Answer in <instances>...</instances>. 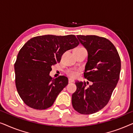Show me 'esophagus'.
I'll return each instance as SVG.
<instances>
[{"label":"esophagus","instance_id":"1","mask_svg":"<svg viewBox=\"0 0 133 133\" xmlns=\"http://www.w3.org/2000/svg\"><path fill=\"white\" fill-rule=\"evenodd\" d=\"M68 82H69V83H71V82H74V81L72 79H69Z\"/></svg>","mask_w":133,"mask_h":133}]
</instances>
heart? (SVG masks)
I'll return each instance as SVG.
<instances>
[{
  "mask_svg": "<svg viewBox=\"0 0 133 133\" xmlns=\"http://www.w3.org/2000/svg\"><path fill=\"white\" fill-rule=\"evenodd\" d=\"M66 73L69 76H70V77L72 78H75L78 76V74H79V72H78V71L77 70H68V71L66 72Z\"/></svg>",
  "mask_w": 133,
  "mask_h": 133,
  "instance_id": "obj_1",
  "label": "heart"
}]
</instances>
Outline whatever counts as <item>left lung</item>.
I'll return each mask as SVG.
<instances>
[{
    "label": "left lung",
    "mask_w": 133,
    "mask_h": 133,
    "mask_svg": "<svg viewBox=\"0 0 133 133\" xmlns=\"http://www.w3.org/2000/svg\"><path fill=\"white\" fill-rule=\"evenodd\" d=\"M77 37L88 52L84 76L92 84L87 87L86 82H76L72 105L79 113L91 114L102 110L110 101L119 79L121 59L116 47L106 38L92 35Z\"/></svg>",
    "instance_id": "1"
}]
</instances>
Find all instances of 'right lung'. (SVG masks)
<instances>
[{"label":"right lung","mask_w":133,"mask_h":133,"mask_svg":"<svg viewBox=\"0 0 133 133\" xmlns=\"http://www.w3.org/2000/svg\"><path fill=\"white\" fill-rule=\"evenodd\" d=\"M79 43L74 35H44L32 38L23 45L14 70L16 88L25 104L36 110L52 106L68 80L64 76L51 77V66L60 62L62 54Z\"/></svg>","instance_id":"obj_1"}]
</instances>
